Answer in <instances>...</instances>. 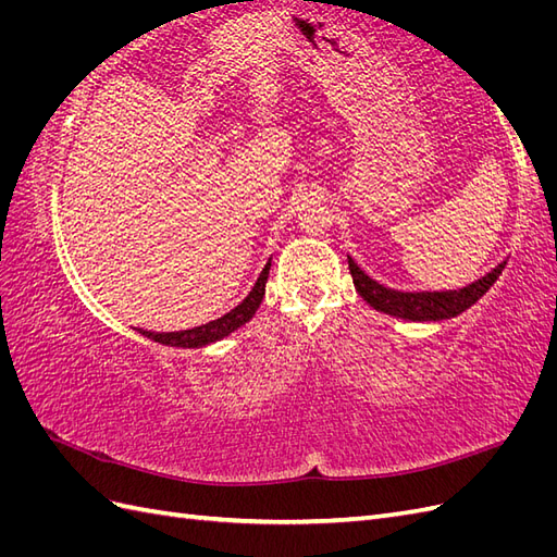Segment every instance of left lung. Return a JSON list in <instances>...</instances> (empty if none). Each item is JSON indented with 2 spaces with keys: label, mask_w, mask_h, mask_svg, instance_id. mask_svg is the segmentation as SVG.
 Returning <instances> with one entry per match:
<instances>
[{
  "label": "left lung",
  "mask_w": 557,
  "mask_h": 557,
  "mask_svg": "<svg viewBox=\"0 0 557 557\" xmlns=\"http://www.w3.org/2000/svg\"><path fill=\"white\" fill-rule=\"evenodd\" d=\"M507 262L497 264L491 274H485L483 278L474 281L467 288L460 290H444V293H399V290H391L385 285L376 283L374 278H369L362 269L348 258V269L352 283H356L358 293L362 295V299L367 301L369 307H374L376 311H383L387 315H397L404 320H446V318H455L458 313H462L465 309H469L471 305L491 290V285L499 278L502 269Z\"/></svg>",
  "instance_id": "8db88e82"
}]
</instances>
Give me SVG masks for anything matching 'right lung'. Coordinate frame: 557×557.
<instances>
[{
	"label": "right lung",
	"mask_w": 557,
	"mask_h": 557,
	"mask_svg": "<svg viewBox=\"0 0 557 557\" xmlns=\"http://www.w3.org/2000/svg\"><path fill=\"white\" fill-rule=\"evenodd\" d=\"M269 267H272V262L264 264L258 283L252 285V290L248 293V297L242 301V305L234 307L230 313L221 315L218 320H211V323L193 327V330H181V332H148V330H139V332L158 344L176 346V348H199V346H207V344L223 339V336L242 327L252 315H256L260 301L264 297V283L269 276Z\"/></svg>",
	"instance_id": "obj_1"
}]
</instances>
